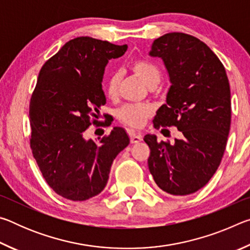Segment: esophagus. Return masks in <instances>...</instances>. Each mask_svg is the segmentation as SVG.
I'll return each mask as SVG.
<instances>
[{"label":"esophagus","instance_id":"34e87169","mask_svg":"<svg viewBox=\"0 0 250 250\" xmlns=\"http://www.w3.org/2000/svg\"><path fill=\"white\" fill-rule=\"evenodd\" d=\"M129 137H130V142L134 145V143H138L142 141V137L141 134L139 133H135V132H129Z\"/></svg>","mask_w":250,"mask_h":250}]
</instances>
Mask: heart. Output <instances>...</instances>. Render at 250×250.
I'll return each mask as SVG.
<instances>
[{
    "label": "heart",
    "instance_id": "b5f03b06",
    "mask_svg": "<svg viewBox=\"0 0 250 250\" xmlns=\"http://www.w3.org/2000/svg\"><path fill=\"white\" fill-rule=\"evenodd\" d=\"M130 69L141 79L147 87H155L162 77V71L154 62L137 59L131 62ZM121 83V74L115 71L109 76L105 84V95L110 99H115ZM152 115V108L149 104H125L118 111V119L125 125L131 129H139L145 125L146 120Z\"/></svg>",
    "mask_w": 250,
    "mask_h": 250
}]
</instances>
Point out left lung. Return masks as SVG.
I'll return each instance as SVG.
<instances>
[{
	"instance_id": "8db88e82",
	"label": "left lung",
	"mask_w": 250,
	"mask_h": 250,
	"mask_svg": "<svg viewBox=\"0 0 250 250\" xmlns=\"http://www.w3.org/2000/svg\"><path fill=\"white\" fill-rule=\"evenodd\" d=\"M150 56L163 59L171 82L153 125L175 126L182 137L171 145L146 135L149 170L162 191L188 195L208 183L223 159L231 119L229 82L213 50L188 34L159 37Z\"/></svg>"
}]
</instances>
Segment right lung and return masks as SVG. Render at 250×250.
Wrapping results in <instances>:
<instances>
[{"label":"right lung","instance_id":"1","mask_svg":"<svg viewBox=\"0 0 250 250\" xmlns=\"http://www.w3.org/2000/svg\"><path fill=\"white\" fill-rule=\"evenodd\" d=\"M126 48L128 45L77 37L40 71L29 103V145L46 183L67 200L98 195L107 185L113 160L130 142L119 126L98 142L83 138L91 125L100 124L97 116L105 104L101 84L104 67Z\"/></svg>","mask_w":250,"mask_h":250}]
</instances>
